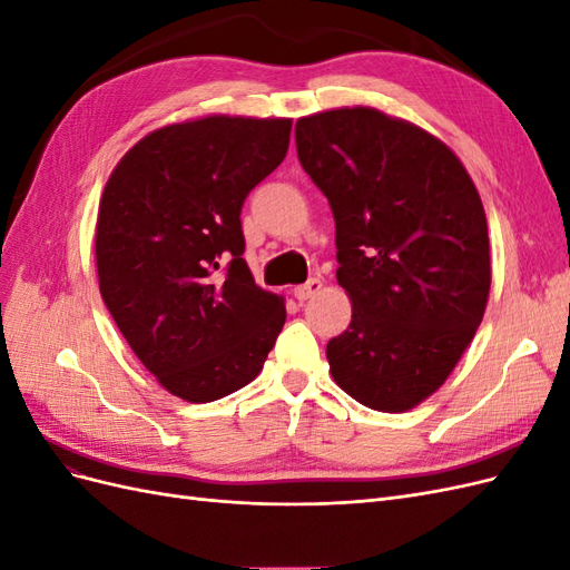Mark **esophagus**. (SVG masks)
Returning a JSON list of instances; mask_svg holds the SVG:
<instances>
[{"label":"esophagus","instance_id":"34e87169","mask_svg":"<svg viewBox=\"0 0 570 570\" xmlns=\"http://www.w3.org/2000/svg\"><path fill=\"white\" fill-rule=\"evenodd\" d=\"M321 287H323V283L318 278H312V281H306L304 285H297L295 289H292V295H295L299 302H306V299H312L314 295H318Z\"/></svg>","mask_w":570,"mask_h":570}]
</instances>
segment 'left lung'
<instances>
[{
    "label": "left lung",
    "mask_w": 570,
    "mask_h": 570,
    "mask_svg": "<svg viewBox=\"0 0 570 570\" xmlns=\"http://www.w3.org/2000/svg\"><path fill=\"white\" fill-rule=\"evenodd\" d=\"M295 140L333 209L352 302L350 327L325 347L333 381L368 409L409 411L442 387L485 314L478 189L440 137L373 107L302 116Z\"/></svg>",
    "instance_id": "left-lung-1"
}]
</instances>
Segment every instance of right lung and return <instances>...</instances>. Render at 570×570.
<instances>
[{
    "label": "right lung",
    "instance_id": "add662e5",
    "mask_svg": "<svg viewBox=\"0 0 570 570\" xmlns=\"http://www.w3.org/2000/svg\"><path fill=\"white\" fill-rule=\"evenodd\" d=\"M292 118L212 114L151 130L99 199L95 262L118 331L159 385L206 404L262 373L285 299L254 283L239 212Z\"/></svg>",
    "mask_w": 570,
    "mask_h": 570
}]
</instances>
